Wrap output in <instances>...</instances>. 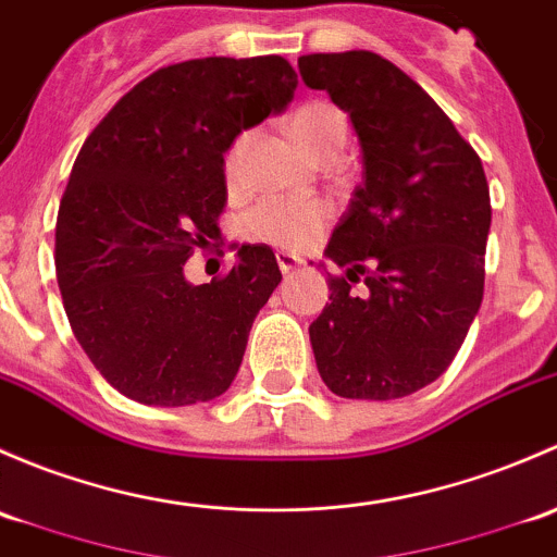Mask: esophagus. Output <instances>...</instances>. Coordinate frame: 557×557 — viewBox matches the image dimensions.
<instances>
[{
    "instance_id": "1",
    "label": "esophagus",
    "mask_w": 557,
    "mask_h": 557,
    "mask_svg": "<svg viewBox=\"0 0 557 557\" xmlns=\"http://www.w3.org/2000/svg\"><path fill=\"white\" fill-rule=\"evenodd\" d=\"M276 262H278L281 273H292V271H297V268L302 265L300 257L289 255V251H276Z\"/></svg>"
}]
</instances>
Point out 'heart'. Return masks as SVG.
Here are the masks:
<instances>
[{"label": "heart", "mask_w": 557, "mask_h": 557, "mask_svg": "<svg viewBox=\"0 0 557 557\" xmlns=\"http://www.w3.org/2000/svg\"><path fill=\"white\" fill-rule=\"evenodd\" d=\"M286 131L302 152L317 163H332L348 141V117L341 107L326 99L302 101L286 114ZM249 131H240L225 152V180L236 187L240 176V158L249 145ZM332 209L326 200L308 198H265L251 206L238 222L240 236L255 244L276 246V249H306L321 236L330 222Z\"/></svg>", "instance_id": "obj_1"}]
</instances>
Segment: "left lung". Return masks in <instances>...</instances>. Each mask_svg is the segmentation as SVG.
I'll list each match as a JSON object with an SVG mask.
<instances>
[{
	"mask_svg": "<svg viewBox=\"0 0 557 557\" xmlns=\"http://www.w3.org/2000/svg\"><path fill=\"white\" fill-rule=\"evenodd\" d=\"M297 66L348 112L364 165L324 251L343 273L326 278L332 302L308 326L319 375L346 399L407 397L448 370L483 302V163L432 96L377 53H313Z\"/></svg>",
	"mask_w": 557,
	"mask_h": 557,
	"instance_id": "1",
	"label": "left lung"
}]
</instances>
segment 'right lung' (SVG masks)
Here are the masks:
<instances>
[{
  "instance_id": "obj_1",
  "label": "right lung",
  "mask_w": 557,
  "mask_h": 557,
  "mask_svg": "<svg viewBox=\"0 0 557 557\" xmlns=\"http://www.w3.org/2000/svg\"><path fill=\"white\" fill-rule=\"evenodd\" d=\"M281 55L193 59L152 72L90 131L55 222V276L74 337L141 405L209 403L231 388L251 321L278 286L265 244L195 286L185 262L220 236L225 152L292 101Z\"/></svg>"
}]
</instances>
